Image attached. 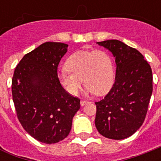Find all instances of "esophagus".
Segmentation results:
<instances>
[{
	"instance_id": "1",
	"label": "esophagus",
	"mask_w": 161,
	"mask_h": 161,
	"mask_svg": "<svg viewBox=\"0 0 161 161\" xmlns=\"http://www.w3.org/2000/svg\"><path fill=\"white\" fill-rule=\"evenodd\" d=\"M88 103V101H86V100H81L80 101L81 106H84V105H85V104H87V103Z\"/></svg>"
}]
</instances>
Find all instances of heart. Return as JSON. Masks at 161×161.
Listing matches in <instances>:
<instances>
[{"mask_svg":"<svg viewBox=\"0 0 161 161\" xmlns=\"http://www.w3.org/2000/svg\"><path fill=\"white\" fill-rule=\"evenodd\" d=\"M67 70L58 74L59 82L71 95H77L83 80L87 93L105 94L114 82V65L104 50H81L73 53L65 63Z\"/></svg>","mask_w":161,"mask_h":161,"instance_id":"b5f03b06","label":"heart"}]
</instances>
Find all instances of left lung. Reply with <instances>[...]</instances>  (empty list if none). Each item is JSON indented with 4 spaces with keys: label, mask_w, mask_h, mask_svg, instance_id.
<instances>
[{
    "label": "left lung",
    "mask_w": 161,
    "mask_h": 161,
    "mask_svg": "<svg viewBox=\"0 0 161 161\" xmlns=\"http://www.w3.org/2000/svg\"><path fill=\"white\" fill-rule=\"evenodd\" d=\"M115 58V82L103 99L96 102L95 126L108 139L124 140L145 121L153 91L152 70L140 52L119 40L97 42Z\"/></svg>",
    "instance_id": "obj_1"
}]
</instances>
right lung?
I'll return each instance as SVG.
<instances>
[{
    "instance_id": "add662e5",
    "label": "right lung",
    "mask_w": 161,
    "mask_h": 161,
    "mask_svg": "<svg viewBox=\"0 0 161 161\" xmlns=\"http://www.w3.org/2000/svg\"><path fill=\"white\" fill-rule=\"evenodd\" d=\"M68 44L44 42L24 56L14 72L11 92L24 130L42 143L55 144L70 132L80 99L62 87L58 77Z\"/></svg>"
}]
</instances>
